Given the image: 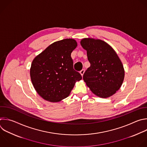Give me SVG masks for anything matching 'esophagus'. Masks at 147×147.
<instances>
[{"mask_svg": "<svg viewBox=\"0 0 147 147\" xmlns=\"http://www.w3.org/2000/svg\"><path fill=\"white\" fill-rule=\"evenodd\" d=\"M84 73H85V70H84V69H82V70H81V71H80V74H81V76H83V75H84Z\"/></svg>", "mask_w": 147, "mask_h": 147, "instance_id": "obj_1", "label": "esophagus"}]
</instances>
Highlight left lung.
<instances>
[{"label":"left lung","instance_id":"1","mask_svg":"<svg viewBox=\"0 0 147 147\" xmlns=\"http://www.w3.org/2000/svg\"><path fill=\"white\" fill-rule=\"evenodd\" d=\"M80 44L86 51L90 63L83 80L92 92L101 98H107L121 88L125 70L115 50L106 42L93 38H82Z\"/></svg>","mask_w":147,"mask_h":147}]
</instances>
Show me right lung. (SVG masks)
Segmentation results:
<instances>
[{"instance_id":"right-lung-1","label":"right lung","mask_w":147,"mask_h":147,"mask_svg":"<svg viewBox=\"0 0 147 147\" xmlns=\"http://www.w3.org/2000/svg\"><path fill=\"white\" fill-rule=\"evenodd\" d=\"M73 38L53 42L33 60L30 69L32 83L44 100L58 102L69 96L76 82L82 79L73 69L71 53L77 47Z\"/></svg>"}]
</instances>
